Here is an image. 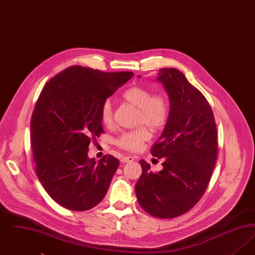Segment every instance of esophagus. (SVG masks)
Instances as JSON below:
<instances>
[{
	"label": "esophagus",
	"instance_id": "esophagus-1",
	"mask_svg": "<svg viewBox=\"0 0 255 255\" xmlns=\"http://www.w3.org/2000/svg\"><path fill=\"white\" fill-rule=\"evenodd\" d=\"M133 159H134V158H133V157H132V156H125V157L122 158L121 161L124 162V163H125V162H132Z\"/></svg>",
	"mask_w": 255,
	"mask_h": 255
}]
</instances>
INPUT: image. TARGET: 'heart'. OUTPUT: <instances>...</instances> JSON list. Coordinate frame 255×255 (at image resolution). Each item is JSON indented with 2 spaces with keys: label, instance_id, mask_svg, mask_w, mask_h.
Masks as SVG:
<instances>
[{
  "label": "heart",
  "instance_id": "obj_1",
  "mask_svg": "<svg viewBox=\"0 0 255 255\" xmlns=\"http://www.w3.org/2000/svg\"><path fill=\"white\" fill-rule=\"evenodd\" d=\"M122 97L125 101L137 109L136 124L146 125L152 130H159L164 126L168 118V102L164 96L156 94L140 86H133L126 90ZM100 122L110 127L114 123V112L110 100H105L99 110ZM151 137L148 128L143 125L122 133L116 140L120 148L130 151H139L147 140Z\"/></svg>",
  "mask_w": 255,
  "mask_h": 255
}]
</instances>
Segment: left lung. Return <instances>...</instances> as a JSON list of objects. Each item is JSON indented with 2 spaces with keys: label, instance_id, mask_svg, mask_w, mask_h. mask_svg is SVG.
Wrapping results in <instances>:
<instances>
[{
  "label": "left lung",
  "instance_id": "left-lung-1",
  "mask_svg": "<svg viewBox=\"0 0 255 255\" xmlns=\"http://www.w3.org/2000/svg\"><path fill=\"white\" fill-rule=\"evenodd\" d=\"M157 80L167 92L170 111L150 151L163 159V168L154 173L140 159L142 174L135 195L148 214L175 218L190 210L206 192L217 158V128L206 97L182 72L160 69Z\"/></svg>",
  "mask_w": 255,
  "mask_h": 255
}]
</instances>
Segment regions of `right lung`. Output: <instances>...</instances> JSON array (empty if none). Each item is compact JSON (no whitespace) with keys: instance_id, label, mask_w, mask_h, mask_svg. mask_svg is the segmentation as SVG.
I'll return each mask as SVG.
<instances>
[{"instance_id":"obj_1","label":"right lung","mask_w":255,"mask_h":255,"mask_svg":"<svg viewBox=\"0 0 255 255\" xmlns=\"http://www.w3.org/2000/svg\"><path fill=\"white\" fill-rule=\"evenodd\" d=\"M72 66L42 90L30 122L37 176L58 205L74 211L97 206L107 193L120 160L88 157L91 139L103 133L99 110L132 76Z\"/></svg>"}]
</instances>
